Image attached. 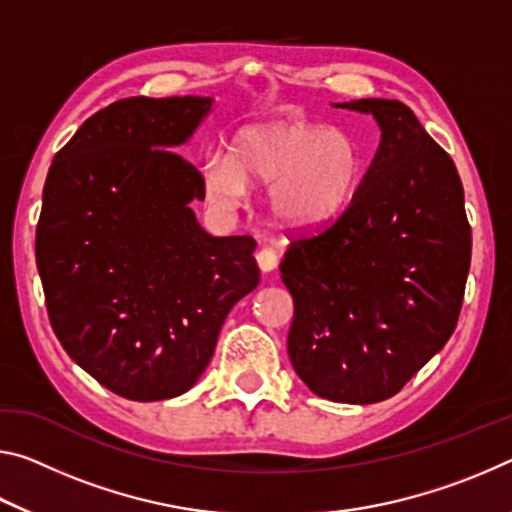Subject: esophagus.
Returning a JSON list of instances; mask_svg holds the SVG:
<instances>
[{"instance_id": "34e87169", "label": "esophagus", "mask_w": 512, "mask_h": 512, "mask_svg": "<svg viewBox=\"0 0 512 512\" xmlns=\"http://www.w3.org/2000/svg\"><path fill=\"white\" fill-rule=\"evenodd\" d=\"M278 262H280V257L273 248H262L257 253V264L264 273H271L273 269H278Z\"/></svg>"}]
</instances>
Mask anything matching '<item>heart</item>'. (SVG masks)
Returning a JSON list of instances; mask_svg holds the SVG:
<instances>
[{"instance_id": "obj_1", "label": "heart", "mask_w": 512, "mask_h": 512, "mask_svg": "<svg viewBox=\"0 0 512 512\" xmlns=\"http://www.w3.org/2000/svg\"><path fill=\"white\" fill-rule=\"evenodd\" d=\"M364 175L358 141L323 125L264 123L243 127L227 159L205 168L209 198L234 207L246 186H271V209L282 223L310 227L344 212Z\"/></svg>"}]
</instances>
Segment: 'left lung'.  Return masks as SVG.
<instances>
[{
  "instance_id": "1",
  "label": "left lung",
  "mask_w": 512,
  "mask_h": 512,
  "mask_svg": "<svg viewBox=\"0 0 512 512\" xmlns=\"http://www.w3.org/2000/svg\"><path fill=\"white\" fill-rule=\"evenodd\" d=\"M371 113L383 139L335 221L291 232L280 278L294 296L287 351L316 396L385 401L449 342L472 262L465 193L449 154L399 100Z\"/></svg>"
}]
</instances>
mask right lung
<instances>
[{
    "label": "right lung",
    "instance_id": "1",
    "mask_svg": "<svg viewBox=\"0 0 512 512\" xmlns=\"http://www.w3.org/2000/svg\"><path fill=\"white\" fill-rule=\"evenodd\" d=\"M209 97H125L56 152L36 264L61 346L129 401L184 394L212 360L234 303L259 285L257 241L212 237L191 200L205 177L173 148Z\"/></svg>",
    "mask_w": 512,
    "mask_h": 512
}]
</instances>
